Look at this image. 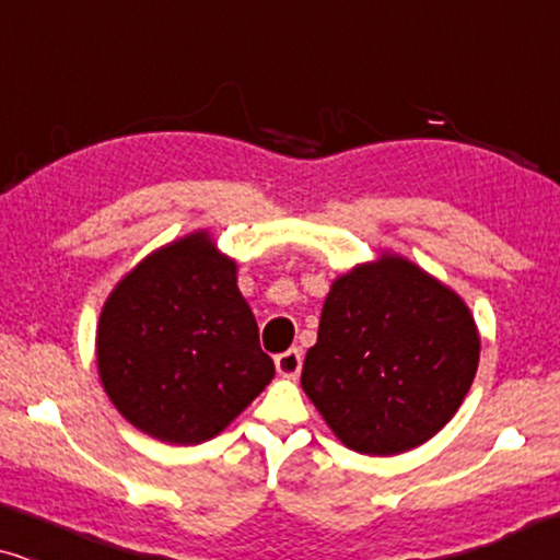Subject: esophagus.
<instances>
[{"instance_id": "34e87169", "label": "esophagus", "mask_w": 560, "mask_h": 560, "mask_svg": "<svg viewBox=\"0 0 560 560\" xmlns=\"http://www.w3.org/2000/svg\"><path fill=\"white\" fill-rule=\"evenodd\" d=\"M275 366H278V372L282 374V377L295 380L298 374H301V366H303V357H301V351H298V349H288V351H282V354L275 357Z\"/></svg>"}]
</instances>
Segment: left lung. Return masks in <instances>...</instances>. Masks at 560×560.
Segmentation results:
<instances>
[{
	"mask_svg": "<svg viewBox=\"0 0 560 560\" xmlns=\"http://www.w3.org/2000/svg\"><path fill=\"white\" fill-rule=\"evenodd\" d=\"M479 349L464 298L382 249L331 282L301 387L343 446L395 456L456 416Z\"/></svg>",
	"mask_w": 560,
	"mask_h": 560,
	"instance_id": "left-lung-1",
	"label": "left lung"
}]
</instances>
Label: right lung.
<instances>
[{"instance_id": "right-lung-1", "label": "right lung", "mask_w": 560, "mask_h": 560, "mask_svg": "<svg viewBox=\"0 0 560 560\" xmlns=\"http://www.w3.org/2000/svg\"><path fill=\"white\" fill-rule=\"evenodd\" d=\"M236 272L196 229L140 259L104 301L98 380L137 431L175 446L211 441L272 382Z\"/></svg>"}]
</instances>
